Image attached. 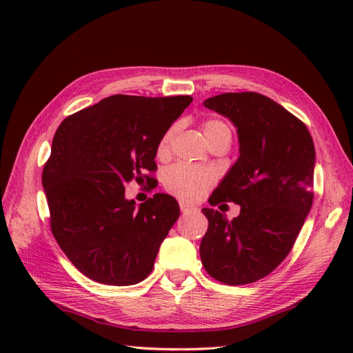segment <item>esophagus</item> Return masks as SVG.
Here are the masks:
<instances>
[{
	"instance_id": "obj_1",
	"label": "esophagus",
	"mask_w": 353,
	"mask_h": 353,
	"mask_svg": "<svg viewBox=\"0 0 353 353\" xmlns=\"http://www.w3.org/2000/svg\"><path fill=\"white\" fill-rule=\"evenodd\" d=\"M181 211H182L183 214H188V212H194V211H196V208L188 205V203H185V201H181Z\"/></svg>"
}]
</instances>
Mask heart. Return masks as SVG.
I'll use <instances>...</instances> for the list:
<instances>
[{"mask_svg":"<svg viewBox=\"0 0 353 353\" xmlns=\"http://www.w3.org/2000/svg\"><path fill=\"white\" fill-rule=\"evenodd\" d=\"M224 132H230V130L229 127L221 121L209 119V121L203 123V133L208 142H211L214 138H216L219 134ZM174 133H176V127L172 125L162 134L159 142H157V148H156L157 156L162 157L170 152ZM212 181L214 177L208 170L179 163L167 171V176H165V186H167L168 191L176 194L177 197L188 201H194L203 196L205 191L211 186Z\"/></svg>","mask_w":353,"mask_h":353,"instance_id":"b5f03b06","label":"heart"}]
</instances>
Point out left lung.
Masks as SVG:
<instances>
[{
	"label": "left lung",
	"mask_w": 353,
	"mask_h": 353,
	"mask_svg": "<svg viewBox=\"0 0 353 353\" xmlns=\"http://www.w3.org/2000/svg\"><path fill=\"white\" fill-rule=\"evenodd\" d=\"M203 106L236 127L239 156L209 197L234 201L236 219L205 208L200 243L206 272L228 285L252 283L287 258L312 206L316 148L306 125L268 97L228 92Z\"/></svg>",
	"instance_id": "1"
}]
</instances>
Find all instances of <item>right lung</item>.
Wrapping results in <instances>:
<instances>
[{
  "instance_id": "right-lung-1",
  "label": "right lung",
  "mask_w": 353,
  "mask_h": 353,
  "mask_svg": "<svg viewBox=\"0 0 353 353\" xmlns=\"http://www.w3.org/2000/svg\"><path fill=\"white\" fill-rule=\"evenodd\" d=\"M191 101L190 95H110L59 125L42 172L51 230L89 279L125 287L152 273L181 208L162 192L137 205L125 199L124 185L152 181L157 142Z\"/></svg>"
}]
</instances>
